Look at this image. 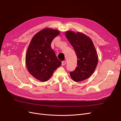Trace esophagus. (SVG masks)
Instances as JSON below:
<instances>
[{
    "mask_svg": "<svg viewBox=\"0 0 121 121\" xmlns=\"http://www.w3.org/2000/svg\"><path fill=\"white\" fill-rule=\"evenodd\" d=\"M65 64H66V61H63L62 62V66H64Z\"/></svg>",
    "mask_w": 121,
    "mask_h": 121,
    "instance_id": "esophagus-1",
    "label": "esophagus"
}]
</instances>
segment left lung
Returning <instances> with one entry per match:
<instances>
[{"instance_id": "1", "label": "left lung", "mask_w": 121, "mask_h": 121, "mask_svg": "<svg viewBox=\"0 0 121 121\" xmlns=\"http://www.w3.org/2000/svg\"><path fill=\"white\" fill-rule=\"evenodd\" d=\"M65 36L73 48L78 60V66L73 71L70 72V77L76 82L85 80L93 73L98 63L94 44L90 38L81 32L68 31Z\"/></svg>"}]
</instances>
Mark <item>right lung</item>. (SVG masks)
Listing matches in <instances>:
<instances>
[{
	"mask_svg": "<svg viewBox=\"0 0 121 121\" xmlns=\"http://www.w3.org/2000/svg\"><path fill=\"white\" fill-rule=\"evenodd\" d=\"M59 31L45 28L37 33L31 40L26 54V65L29 73L41 82L49 80L61 65L51 44Z\"/></svg>",
	"mask_w": 121,
	"mask_h": 121,
	"instance_id": "1",
	"label": "right lung"
}]
</instances>
